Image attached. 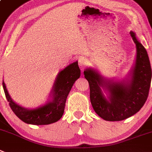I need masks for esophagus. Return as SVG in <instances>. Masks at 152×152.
Masks as SVG:
<instances>
[{
	"instance_id": "34e87169",
	"label": "esophagus",
	"mask_w": 152,
	"mask_h": 152,
	"mask_svg": "<svg viewBox=\"0 0 152 152\" xmlns=\"http://www.w3.org/2000/svg\"><path fill=\"white\" fill-rule=\"evenodd\" d=\"M78 64L81 69H83L86 66V60L84 57H80L78 60Z\"/></svg>"
}]
</instances>
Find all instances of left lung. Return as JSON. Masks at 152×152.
<instances>
[{"label": "left lung", "mask_w": 152, "mask_h": 152, "mask_svg": "<svg viewBox=\"0 0 152 152\" xmlns=\"http://www.w3.org/2000/svg\"><path fill=\"white\" fill-rule=\"evenodd\" d=\"M136 44L137 57L128 78L122 81L107 80L93 69L84 71L90 89V102L94 110L106 121H122L137 113L145 103L151 80V68L148 53L130 32ZM108 94L106 97L103 90Z\"/></svg>", "instance_id": "left-lung-1"}]
</instances>
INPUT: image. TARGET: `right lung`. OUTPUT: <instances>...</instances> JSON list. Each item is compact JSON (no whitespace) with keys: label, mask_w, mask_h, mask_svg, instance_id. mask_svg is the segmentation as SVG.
<instances>
[{"label":"right lung","mask_w":152,"mask_h":152,"mask_svg":"<svg viewBox=\"0 0 152 152\" xmlns=\"http://www.w3.org/2000/svg\"><path fill=\"white\" fill-rule=\"evenodd\" d=\"M80 76V70L77 61L60 71L53 84L50 100L34 109H27L15 103L8 93L4 80L3 87L10 107L21 121L31 125H49L57 122L63 116L68 95L75 80Z\"/></svg>","instance_id":"add662e5"}]
</instances>
